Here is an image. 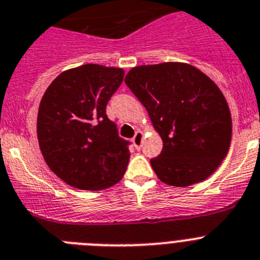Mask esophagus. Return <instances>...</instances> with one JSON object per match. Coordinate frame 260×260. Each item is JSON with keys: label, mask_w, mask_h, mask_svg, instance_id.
Returning a JSON list of instances; mask_svg holds the SVG:
<instances>
[{"label": "esophagus", "mask_w": 260, "mask_h": 260, "mask_svg": "<svg viewBox=\"0 0 260 260\" xmlns=\"http://www.w3.org/2000/svg\"><path fill=\"white\" fill-rule=\"evenodd\" d=\"M132 143L137 149L141 148V145H143V133L140 132V131H137V132L135 133V136H133Z\"/></svg>", "instance_id": "34e87169"}]
</instances>
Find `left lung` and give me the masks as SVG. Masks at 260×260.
Here are the masks:
<instances>
[{
  "label": "left lung",
  "mask_w": 260,
  "mask_h": 260,
  "mask_svg": "<svg viewBox=\"0 0 260 260\" xmlns=\"http://www.w3.org/2000/svg\"><path fill=\"white\" fill-rule=\"evenodd\" d=\"M124 82L146 108L164 143L162 152L150 159L157 177L177 187L207 179L232 140V116L217 85L182 62L133 68Z\"/></svg>",
  "instance_id": "left-lung-1"
}]
</instances>
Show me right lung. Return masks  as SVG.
Instances as JSON below:
<instances>
[{
    "mask_svg": "<svg viewBox=\"0 0 260 260\" xmlns=\"http://www.w3.org/2000/svg\"><path fill=\"white\" fill-rule=\"evenodd\" d=\"M120 68L86 64L56 77L38 112V140L47 165L65 183L98 191L123 178L129 145L106 114L123 82Z\"/></svg>",
    "mask_w": 260,
    "mask_h": 260,
    "instance_id": "1",
    "label": "right lung"
}]
</instances>
